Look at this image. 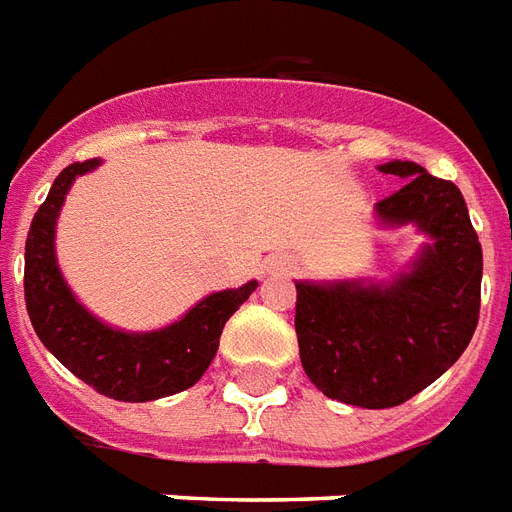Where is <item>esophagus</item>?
I'll return each mask as SVG.
<instances>
[{
	"label": "esophagus",
	"mask_w": 512,
	"mask_h": 512,
	"mask_svg": "<svg viewBox=\"0 0 512 512\" xmlns=\"http://www.w3.org/2000/svg\"><path fill=\"white\" fill-rule=\"evenodd\" d=\"M270 270H272V272H278V275H289V272L294 270V261H289V259L275 261V264H272Z\"/></svg>",
	"instance_id": "1"
}]
</instances>
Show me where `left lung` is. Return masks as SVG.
Wrapping results in <instances>:
<instances>
[{"instance_id": "8db88e82", "label": "left lung", "mask_w": 512, "mask_h": 512, "mask_svg": "<svg viewBox=\"0 0 512 512\" xmlns=\"http://www.w3.org/2000/svg\"><path fill=\"white\" fill-rule=\"evenodd\" d=\"M379 171L404 179L376 204L387 229L428 237L390 281H297L294 330L305 374L327 398L390 409L436 382L464 354L480 313L483 251L453 182L412 160Z\"/></svg>"}]
</instances>
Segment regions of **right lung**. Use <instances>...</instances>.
<instances>
[{
  "mask_svg": "<svg viewBox=\"0 0 512 512\" xmlns=\"http://www.w3.org/2000/svg\"><path fill=\"white\" fill-rule=\"evenodd\" d=\"M100 158L70 163L32 218L24 253V297L37 338L70 374L114 401H158L199 382L218 352L223 324L256 292V281L196 302L182 319L149 333L100 322L70 292L57 264V218L67 190Z\"/></svg>",
  "mask_w": 512,
  "mask_h": 512,
  "instance_id": "1",
  "label": "right lung"
}]
</instances>
